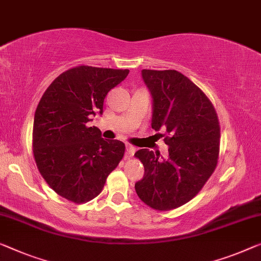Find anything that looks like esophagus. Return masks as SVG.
I'll use <instances>...</instances> for the list:
<instances>
[{"mask_svg": "<svg viewBox=\"0 0 261 261\" xmlns=\"http://www.w3.org/2000/svg\"><path fill=\"white\" fill-rule=\"evenodd\" d=\"M136 152V147L132 145H126V157H132Z\"/></svg>", "mask_w": 261, "mask_h": 261, "instance_id": "34e87169", "label": "esophagus"}]
</instances>
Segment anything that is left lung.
<instances>
[{
	"instance_id": "1",
	"label": "left lung",
	"mask_w": 261,
	"mask_h": 261,
	"mask_svg": "<svg viewBox=\"0 0 261 261\" xmlns=\"http://www.w3.org/2000/svg\"><path fill=\"white\" fill-rule=\"evenodd\" d=\"M142 79L152 97L151 126L166 130L169 155L138 150L135 155L143 163L144 177L135 189L150 207L169 211L191 200L215 171L219 120L205 93L182 73L143 69Z\"/></svg>"
}]
</instances>
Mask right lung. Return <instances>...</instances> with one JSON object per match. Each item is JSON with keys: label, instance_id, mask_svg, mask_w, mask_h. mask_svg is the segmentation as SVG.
<instances>
[{"label": "right lung", "instance_id": "obj_1", "mask_svg": "<svg viewBox=\"0 0 261 261\" xmlns=\"http://www.w3.org/2000/svg\"><path fill=\"white\" fill-rule=\"evenodd\" d=\"M129 70L88 65L69 69L49 85L34 117L33 149L38 171L54 191L81 204L102 192L125 145L104 139L91 116L103 114L108 92Z\"/></svg>", "mask_w": 261, "mask_h": 261}]
</instances>
